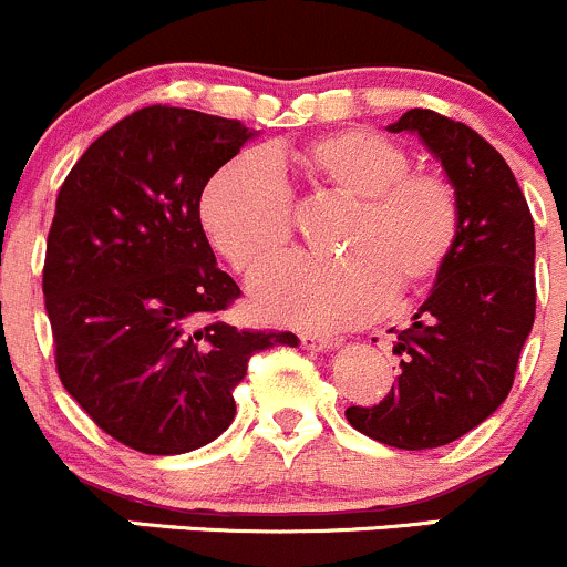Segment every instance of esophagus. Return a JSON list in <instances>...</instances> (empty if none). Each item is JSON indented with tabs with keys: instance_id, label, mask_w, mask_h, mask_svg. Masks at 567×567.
<instances>
[{
	"instance_id": "34e87169",
	"label": "esophagus",
	"mask_w": 567,
	"mask_h": 567,
	"mask_svg": "<svg viewBox=\"0 0 567 567\" xmlns=\"http://www.w3.org/2000/svg\"><path fill=\"white\" fill-rule=\"evenodd\" d=\"M299 340L307 351H329V348L340 346L342 337L329 334V331H301Z\"/></svg>"
}]
</instances>
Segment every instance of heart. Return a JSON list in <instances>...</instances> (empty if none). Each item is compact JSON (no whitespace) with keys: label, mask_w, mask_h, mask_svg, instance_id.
Returning <instances> with one entry per match:
<instances>
[{"label":"heart","mask_w":567,"mask_h":567,"mask_svg":"<svg viewBox=\"0 0 567 567\" xmlns=\"http://www.w3.org/2000/svg\"><path fill=\"white\" fill-rule=\"evenodd\" d=\"M290 169L320 192L353 203L337 241L342 260L290 257L255 282V305L288 323H357L442 274L461 230L453 183L411 169L398 142L364 128L334 131L290 156ZM288 164L260 156L221 164L199 194V221L214 249L244 277L271 266L293 238Z\"/></svg>","instance_id":"1"}]
</instances>
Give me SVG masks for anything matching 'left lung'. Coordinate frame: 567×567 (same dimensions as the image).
Here are the masks:
<instances>
[{
  "label": "left lung",
  "instance_id": "1",
  "mask_svg": "<svg viewBox=\"0 0 567 567\" xmlns=\"http://www.w3.org/2000/svg\"><path fill=\"white\" fill-rule=\"evenodd\" d=\"M390 131H411L442 162L461 230L431 296L394 331L398 384L346 416L381 444L433 450L488 420L511 392L535 323V225L507 162L477 131L431 109H409Z\"/></svg>",
  "mask_w": 567,
  "mask_h": 567
}]
</instances>
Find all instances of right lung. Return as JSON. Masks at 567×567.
I'll use <instances>...</instances> for the list:
<instances>
[{"label":"right lung","mask_w":567,"mask_h":567,"mask_svg":"<svg viewBox=\"0 0 567 567\" xmlns=\"http://www.w3.org/2000/svg\"><path fill=\"white\" fill-rule=\"evenodd\" d=\"M251 136L238 120L145 106L99 136L56 194L43 266L56 373L101 431L140 453L214 442L249 359L299 346L290 331L216 320L241 288L216 268L199 194Z\"/></svg>","instance_id":"right-lung-1"}]
</instances>
